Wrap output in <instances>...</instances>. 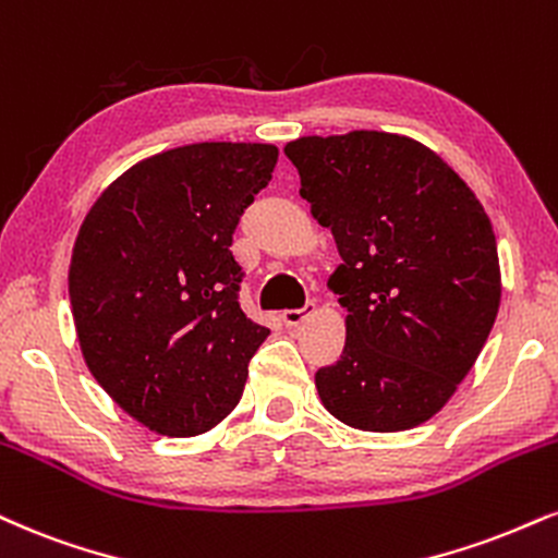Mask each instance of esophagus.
I'll return each instance as SVG.
<instances>
[{
    "mask_svg": "<svg viewBox=\"0 0 558 558\" xmlns=\"http://www.w3.org/2000/svg\"><path fill=\"white\" fill-rule=\"evenodd\" d=\"M312 312H314V301H306V304L301 306V308H283V314H280V317H283V322H286L288 327H296V325H301V322H304Z\"/></svg>",
    "mask_w": 558,
    "mask_h": 558,
    "instance_id": "obj_1",
    "label": "esophagus"
}]
</instances>
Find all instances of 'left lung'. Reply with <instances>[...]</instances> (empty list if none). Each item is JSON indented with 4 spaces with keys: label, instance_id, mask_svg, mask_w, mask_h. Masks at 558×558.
<instances>
[{
    "label": "left lung",
    "instance_id": "1",
    "mask_svg": "<svg viewBox=\"0 0 558 558\" xmlns=\"http://www.w3.org/2000/svg\"><path fill=\"white\" fill-rule=\"evenodd\" d=\"M286 156L343 265L345 348L317 372L322 405L364 432H405L452 398L501 301L492 220L449 166L411 137H299Z\"/></svg>",
    "mask_w": 558,
    "mask_h": 558
}]
</instances>
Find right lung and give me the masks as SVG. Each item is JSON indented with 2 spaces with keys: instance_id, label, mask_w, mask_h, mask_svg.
<instances>
[{
  "instance_id": "obj_1",
  "label": "right lung",
  "mask_w": 558,
  "mask_h": 558,
  "mask_svg": "<svg viewBox=\"0 0 558 558\" xmlns=\"http://www.w3.org/2000/svg\"><path fill=\"white\" fill-rule=\"evenodd\" d=\"M278 147L197 143L140 160L96 199L70 265L85 364L119 408L163 436L226 418L270 335L244 314L231 244Z\"/></svg>"
}]
</instances>
